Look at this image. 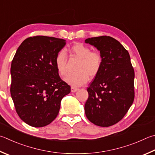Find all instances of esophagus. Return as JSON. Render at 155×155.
Masks as SVG:
<instances>
[{"label": "esophagus", "mask_w": 155, "mask_h": 155, "mask_svg": "<svg viewBox=\"0 0 155 155\" xmlns=\"http://www.w3.org/2000/svg\"><path fill=\"white\" fill-rule=\"evenodd\" d=\"M78 90V88H76V87H71V92L72 93H74V92H77Z\"/></svg>", "instance_id": "obj_1"}]
</instances>
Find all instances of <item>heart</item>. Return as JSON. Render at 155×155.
<instances>
[{"instance_id": "heart-1", "label": "heart", "mask_w": 155, "mask_h": 155, "mask_svg": "<svg viewBox=\"0 0 155 155\" xmlns=\"http://www.w3.org/2000/svg\"><path fill=\"white\" fill-rule=\"evenodd\" d=\"M70 51L79 60L77 72L70 74L64 81L72 87L82 86L87 82L89 77L92 79L99 74L102 66V56L97 51H91V49L83 43H76L70 47ZM67 58L66 52L60 51L55 58V64L59 74H67Z\"/></svg>"}]
</instances>
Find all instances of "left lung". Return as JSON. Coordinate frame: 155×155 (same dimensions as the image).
<instances>
[{
  "mask_svg": "<svg viewBox=\"0 0 155 155\" xmlns=\"http://www.w3.org/2000/svg\"><path fill=\"white\" fill-rule=\"evenodd\" d=\"M102 56L100 71L87 88L85 105L87 119L94 125L116 124L127 112L134 100V70L127 51L110 36L87 38Z\"/></svg>",
  "mask_w": 155,
  "mask_h": 155,
  "instance_id": "8db88e82",
  "label": "left lung"
}]
</instances>
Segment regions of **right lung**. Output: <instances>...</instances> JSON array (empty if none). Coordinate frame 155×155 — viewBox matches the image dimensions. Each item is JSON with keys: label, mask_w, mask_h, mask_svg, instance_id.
I'll list each match as a JSON object with an SVG mask.
<instances>
[{"label": "right lung", "mask_w": 155, "mask_h": 155, "mask_svg": "<svg viewBox=\"0 0 155 155\" xmlns=\"http://www.w3.org/2000/svg\"><path fill=\"white\" fill-rule=\"evenodd\" d=\"M66 40L45 36L26 38L18 47L11 66V95L16 112L35 127L50 124L59 113L61 99L70 87L61 79L55 58Z\"/></svg>", "instance_id": "obj_1"}]
</instances>
